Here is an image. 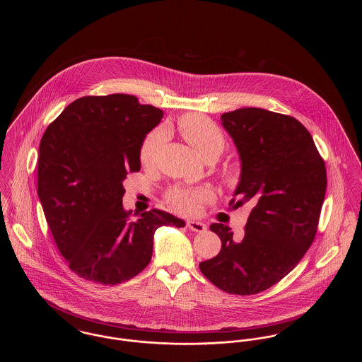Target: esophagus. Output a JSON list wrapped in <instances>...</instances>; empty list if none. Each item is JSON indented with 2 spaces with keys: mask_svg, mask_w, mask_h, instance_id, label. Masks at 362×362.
<instances>
[{
  "mask_svg": "<svg viewBox=\"0 0 362 362\" xmlns=\"http://www.w3.org/2000/svg\"><path fill=\"white\" fill-rule=\"evenodd\" d=\"M187 228L192 232H205L206 230V225L201 221H195V220H189L187 221Z\"/></svg>",
  "mask_w": 362,
  "mask_h": 362,
  "instance_id": "esophagus-1",
  "label": "esophagus"
}]
</instances>
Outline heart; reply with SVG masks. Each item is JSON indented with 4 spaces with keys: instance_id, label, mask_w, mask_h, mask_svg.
<instances>
[{
    "instance_id": "heart-1",
    "label": "heart",
    "mask_w": 362,
    "mask_h": 362,
    "mask_svg": "<svg viewBox=\"0 0 362 362\" xmlns=\"http://www.w3.org/2000/svg\"><path fill=\"white\" fill-rule=\"evenodd\" d=\"M177 130L189 145L204 157L206 161H213L224 152L226 139L221 129L204 115L189 114L185 115L177 122ZM167 141V132L158 129L145 138L141 151L139 160L145 167L155 164L160 149ZM241 170L239 164H228L225 167L223 177L229 186H236L240 180ZM209 192L205 189L191 191V189H176L168 195V202L176 210L182 213H195L201 202L206 201Z\"/></svg>"
}]
</instances>
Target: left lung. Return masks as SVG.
Segmentation results:
<instances>
[{
    "label": "left lung",
    "mask_w": 362,
    "mask_h": 362,
    "mask_svg": "<svg viewBox=\"0 0 362 362\" xmlns=\"http://www.w3.org/2000/svg\"><path fill=\"white\" fill-rule=\"evenodd\" d=\"M240 156V182L229 202L251 207L244 235L224 224L217 257L199 263L207 279L230 294H257L289 274L315 239L327 173L310 132L296 118L245 107L221 115Z\"/></svg>",
    "instance_id": "left-lung-1"
}]
</instances>
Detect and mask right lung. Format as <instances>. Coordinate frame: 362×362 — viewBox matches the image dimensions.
Here are the masks:
<instances>
[{
	"mask_svg": "<svg viewBox=\"0 0 362 362\" xmlns=\"http://www.w3.org/2000/svg\"><path fill=\"white\" fill-rule=\"evenodd\" d=\"M163 115L133 95L84 96L42 137L37 195L59 252L86 281H129L149 264L157 228L185 226L158 209L136 211L133 220L122 205V183L141 170L142 142Z\"/></svg>",
	"mask_w": 362,
	"mask_h": 362,
	"instance_id": "obj_1",
	"label": "right lung"
}]
</instances>
